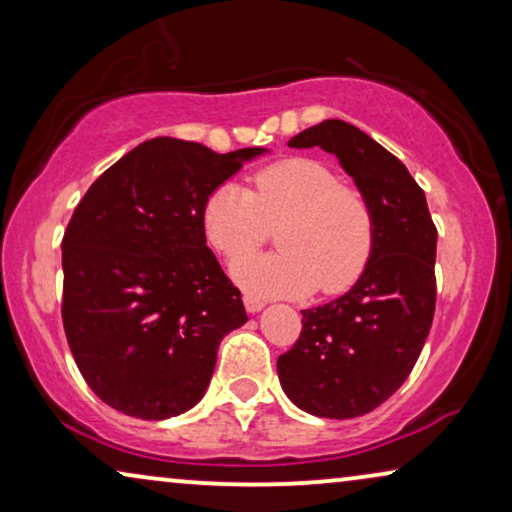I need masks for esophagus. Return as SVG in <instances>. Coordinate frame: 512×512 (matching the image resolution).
<instances>
[{"mask_svg":"<svg viewBox=\"0 0 512 512\" xmlns=\"http://www.w3.org/2000/svg\"><path fill=\"white\" fill-rule=\"evenodd\" d=\"M244 307H247V312H261L263 307H265V300L263 298H258V296H251V293H244Z\"/></svg>","mask_w":512,"mask_h":512,"instance_id":"34e87169","label":"esophagus"}]
</instances>
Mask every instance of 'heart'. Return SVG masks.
Listing matches in <instances>:
<instances>
[{
  "mask_svg": "<svg viewBox=\"0 0 512 512\" xmlns=\"http://www.w3.org/2000/svg\"><path fill=\"white\" fill-rule=\"evenodd\" d=\"M205 240L216 254L248 253L280 226L279 255L245 257L230 277L258 296H307L319 286L335 296L359 282L375 247L368 200L338 184L333 170L312 158H286L258 170L251 191L235 181L219 184L200 212Z\"/></svg>",
  "mask_w": 512,
  "mask_h": 512,
  "instance_id": "obj_1",
  "label": "heart"
}]
</instances>
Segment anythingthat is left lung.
Here are the masks:
<instances>
[{
    "label": "left lung",
    "instance_id": "1",
    "mask_svg": "<svg viewBox=\"0 0 512 512\" xmlns=\"http://www.w3.org/2000/svg\"><path fill=\"white\" fill-rule=\"evenodd\" d=\"M340 160L375 219L373 256L352 289L303 310V331L277 359L284 394L300 410L352 419L408 380L436 310V240L424 191L408 167L352 123L328 118L289 139Z\"/></svg>",
    "mask_w": 512,
    "mask_h": 512
}]
</instances>
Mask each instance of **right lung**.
<instances>
[{
	"label": "right lung",
	"instance_id": "obj_1",
	"mask_svg": "<svg viewBox=\"0 0 512 512\" xmlns=\"http://www.w3.org/2000/svg\"><path fill=\"white\" fill-rule=\"evenodd\" d=\"M268 149L216 153L156 137L109 167L62 237V324L88 387L139 419L205 396L223 335L247 321L207 247V195Z\"/></svg>",
	"mask_w": 512,
	"mask_h": 512
}]
</instances>
